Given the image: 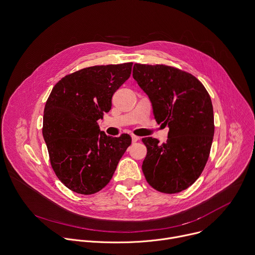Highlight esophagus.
<instances>
[{
    "mask_svg": "<svg viewBox=\"0 0 255 255\" xmlns=\"http://www.w3.org/2000/svg\"><path fill=\"white\" fill-rule=\"evenodd\" d=\"M131 137H132V142H137V141L140 139V137H138V136H136V135H134V134H132Z\"/></svg>",
    "mask_w": 255,
    "mask_h": 255,
    "instance_id": "1",
    "label": "esophagus"
}]
</instances>
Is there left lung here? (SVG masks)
<instances>
[{
	"label": "left lung",
	"mask_w": 255,
	"mask_h": 255,
	"mask_svg": "<svg viewBox=\"0 0 255 255\" xmlns=\"http://www.w3.org/2000/svg\"><path fill=\"white\" fill-rule=\"evenodd\" d=\"M133 78L149 97L156 121L169 127L165 143L142 138L147 148L144 176L160 193H179L199 178L210 155L215 131L210 95L190 72L165 64L135 63Z\"/></svg>",
	"instance_id": "1"
}]
</instances>
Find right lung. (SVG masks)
<instances>
[{
	"instance_id": "add662e5",
	"label": "right lung",
	"mask_w": 255,
	"mask_h": 255,
	"mask_svg": "<svg viewBox=\"0 0 255 255\" xmlns=\"http://www.w3.org/2000/svg\"><path fill=\"white\" fill-rule=\"evenodd\" d=\"M133 62L95 65L62 78L44 108L42 134L56 176L72 192L92 195L111 180L131 137L107 136L98 120L111 110L114 93Z\"/></svg>"
}]
</instances>
